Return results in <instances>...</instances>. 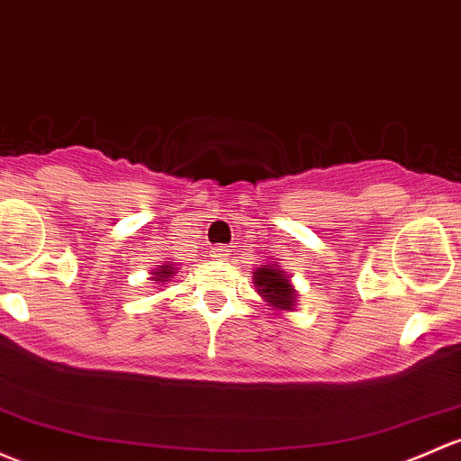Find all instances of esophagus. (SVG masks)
Returning <instances> with one entry per match:
<instances>
[{"instance_id": "obj_1", "label": "esophagus", "mask_w": 461, "mask_h": 461, "mask_svg": "<svg viewBox=\"0 0 461 461\" xmlns=\"http://www.w3.org/2000/svg\"><path fill=\"white\" fill-rule=\"evenodd\" d=\"M212 258L227 260L230 258V249H225V247H214V249H212Z\"/></svg>"}]
</instances>
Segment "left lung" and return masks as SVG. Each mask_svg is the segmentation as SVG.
<instances>
[{"label": "left lung", "mask_w": 461, "mask_h": 461, "mask_svg": "<svg viewBox=\"0 0 461 461\" xmlns=\"http://www.w3.org/2000/svg\"><path fill=\"white\" fill-rule=\"evenodd\" d=\"M254 285L260 298L276 312H295L298 304V292L292 285L287 271L280 269V265H263L254 271Z\"/></svg>", "instance_id": "left-lung-1"}]
</instances>
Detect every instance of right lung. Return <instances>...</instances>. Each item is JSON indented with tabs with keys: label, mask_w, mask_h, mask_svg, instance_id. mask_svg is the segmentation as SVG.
Wrapping results in <instances>:
<instances>
[{
	"label": "right lung",
	"mask_w": 461,
	"mask_h": 461,
	"mask_svg": "<svg viewBox=\"0 0 461 461\" xmlns=\"http://www.w3.org/2000/svg\"><path fill=\"white\" fill-rule=\"evenodd\" d=\"M174 274H176L174 265L163 263V265H158V267L152 271V278H149V280H157V285H166V283H169V278H172Z\"/></svg>",
	"instance_id": "1"
}]
</instances>
